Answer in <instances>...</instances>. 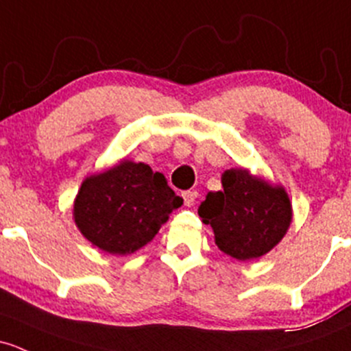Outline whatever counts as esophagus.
<instances>
[{
	"label": "esophagus",
	"instance_id": "esophagus-1",
	"mask_svg": "<svg viewBox=\"0 0 351 351\" xmlns=\"http://www.w3.org/2000/svg\"><path fill=\"white\" fill-rule=\"evenodd\" d=\"M195 198H197V191H183V202H185V206H193Z\"/></svg>",
	"mask_w": 351,
	"mask_h": 351
}]
</instances>
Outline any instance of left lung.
Returning a JSON list of instances; mask_svg holds the SVG:
<instances>
[{"label": "left lung", "instance_id": "left-lung-1", "mask_svg": "<svg viewBox=\"0 0 351 351\" xmlns=\"http://www.w3.org/2000/svg\"><path fill=\"white\" fill-rule=\"evenodd\" d=\"M222 186V191H210L198 206L219 249L237 261L257 259L274 249L293 220L286 190L243 168L227 169Z\"/></svg>", "mask_w": 351, "mask_h": 351}]
</instances>
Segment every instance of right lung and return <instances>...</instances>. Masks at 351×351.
<instances>
[{
	"mask_svg": "<svg viewBox=\"0 0 351 351\" xmlns=\"http://www.w3.org/2000/svg\"><path fill=\"white\" fill-rule=\"evenodd\" d=\"M183 205L165 175L145 163L123 160L84 180L73 220L92 245L128 256L153 241L169 213Z\"/></svg>",
	"mask_w": 351,
	"mask_h": 351,
	"instance_id": "right-lung-1",
	"label": "right lung"
}]
</instances>
